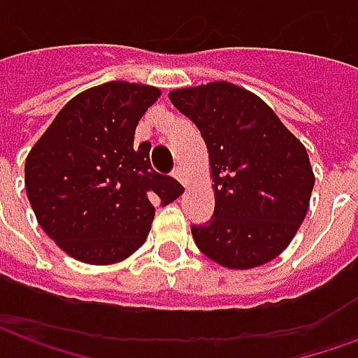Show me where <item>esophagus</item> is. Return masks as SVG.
Instances as JSON below:
<instances>
[{
	"label": "esophagus",
	"instance_id": "1",
	"mask_svg": "<svg viewBox=\"0 0 358 358\" xmlns=\"http://www.w3.org/2000/svg\"><path fill=\"white\" fill-rule=\"evenodd\" d=\"M172 174H174V178L178 180L182 186H187V176H186V172H184V169H182V166H176Z\"/></svg>",
	"mask_w": 358,
	"mask_h": 358
}]
</instances>
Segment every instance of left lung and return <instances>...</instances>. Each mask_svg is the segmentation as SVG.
Wrapping results in <instances>:
<instances>
[{"instance_id": "1", "label": "left lung", "mask_w": 358, "mask_h": 358, "mask_svg": "<svg viewBox=\"0 0 358 358\" xmlns=\"http://www.w3.org/2000/svg\"><path fill=\"white\" fill-rule=\"evenodd\" d=\"M209 149L215 213L192 226L203 255L226 268H255L284 251L305 220L315 186L307 149L248 90L210 82L169 94Z\"/></svg>"}]
</instances>
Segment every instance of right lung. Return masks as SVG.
Listing matches in <instances>:
<instances>
[{"instance_id":"add662e5","label":"right lung","mask_w":358,"mask_h":358,"mask_svg":"<svg viewBox=\"0 0 358 358\" xmlns=\"http://www.w3.org/2000/svg\"><path fill=\"white\" fill-rule=\"evenodd\" d=\"M159 88L107 82L82 92L53 118L24 164L30 205L43 232L76 261L113 264L145 241L153 203L169 205L184 187L151 169L140 118Z\"/></svg>"}]
</instances>
